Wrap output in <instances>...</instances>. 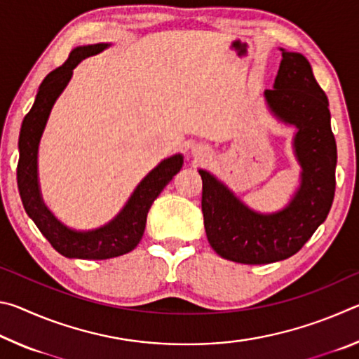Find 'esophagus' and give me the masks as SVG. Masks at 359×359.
<instances>
[{
  "label": "esophagus",
  "instance_id": "34e87169",
  "mask_svg": "<svg viewBox=\"0 0 359 359\" xmlns=\"http://www.w3.org/2000/svg\"><path fill=\"white\" fill-rule=\"evenodd\" d=\"M193 155L194 156H205V155H208V150L203 149V147H194L193 149Z\"/></svg>",
  "mask_w": 359,
  "mask_h": 359
}]
</instances>
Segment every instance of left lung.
Returning <instances> with one entry per match:
<instances>
[{
    "instance_id": "8db88e82",
    "label": "left lung",
    "mask_w": 359,
    "mask_h": 359,
    "mask_svg": "<svg viewBox=\"0 0 359 359\" xmlns=\"http://www.w3.org/2000/svg\"><path fill=\"white\" fill-rule=\"evenodd\" d=\"M278 118L294 125L302 184L293 201L274 215L247 209L209 172L203 179V214L209 244L222 258L264 264L293 257L326 220L336 191L337 147L327 98L301 53L282 48L274 88L264 92Z\"/></svg>"
}]
</instances>
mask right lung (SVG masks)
<instances>
[{
    "label": "right lung",
    "mask_w": 359,
    "mask_h": 359,
    "mask_svg": "<svg viewBox=\"0 0 359 359\" xmlns=\"http://www.w3.org/2000/svg\"><path fill=\"white\" fill-rule=\"evenodd\" d=\"M106 47L107 44L76 47L62 66L48 72L39 85L33 107L29 109L22 121L19 136L20 156L19 165H17V185H19L23 208L52 247L68 258L107 259L131 252L142 239L151 204L184 165L182 155H174L161 161L137 185L123 210L111 223L100 229L88 231V233L71 231L47 210L41 199L38 187L39 139L53 102L68 85L72 69L83 58L95 55Z\"/></svg>",
    "instance_id": "right-lung-1"
}]
</instances>
